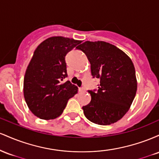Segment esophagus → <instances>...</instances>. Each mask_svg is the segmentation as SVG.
<instances>
[{
	"instance_id": "34e87169",
	"label": "esophagus",
	"mask_w": 159,
	"mask_h": 159,
	"mask_svg": "<svg viewBox=\"0 0 159 159\" xmlns=\"http://www.w3.org/2000/svg\"><path fill=\"white\" fill-rule=\"evenodd\" d=\"M78 90H79V92H84V91L85 90V89L84 88V87H79V88H78Z\"/></svg>"
}]
</instances>
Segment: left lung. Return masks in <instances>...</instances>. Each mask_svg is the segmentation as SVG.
<instances>
[{"label":"left lung","mask_w":159,"mask_h":159,"mask_svg":"<svg viewBox=\"0 0 159 159\" xmlns=\"http://www.w3.org/2000/svg\"><path fill=\"white\" fill-rule=\"evenodd\" d=\"M90 63L98 90H88L91 101L82 107L85 116L98 125H111L126 114L137 92L135 69L132 60L115 45L103 41H86L78 45Z\"/></svg>","instance_id":"1"}]
</instances>
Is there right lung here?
<instances>
[{"label": "right lung", "instance_id": "add662e5", "mask_svg": "<svg viewBox=\"0 0 159 159\" xmlns=\"http://www.w3.org/2000/svg\"><path fill=\"white\" fill-rule=\"evenodd\" d=\"M79 40L52 36L38 45L26 69L24 96L30 111L43 120L61 116L68 100L78 93V87L67 81L65 57Z\"/></svg>", "mask_w": 159, "mask_h": 159}]
</instances>
